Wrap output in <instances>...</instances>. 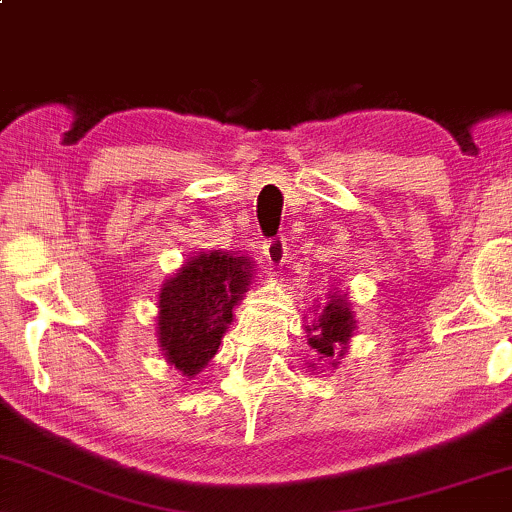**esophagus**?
<instances>
[{
  "label": "esophagus",
  "mask_w": 512,
  "mask_h": 512,
  "mask_svg": "<svg viewBox=\"0 0 512 512\" xmlns=\"http://www.w3.org/2000/svg\"><path fill=\"white\" fill-rule=\"evenodd\" d=\"M263 254H266L270 270L280 268L287 258V239L285 237H273L263 244Z\"/></svg>",
  "instance_id": "34e87169"
}]
</instances>
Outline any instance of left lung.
Listing matches in <instances>:
<instances>
[{
	"label": "left lung",
	"instance_id": "8db88e82",
	"mask_svg": "<svg viewBox=\"0 0 512 512\" xmlns=\"http://www.w3.org/2000/svg\"><path fill=\"white\" fill-rule=\"evenodd\" d=\"M353 323L356 320L351 318V308L346 304L344 296H330V304L323 308V315H320L318 323L308 325L306 330L311 332V349L315 351L318 358H332L339 349H346V342H349Z\"/></svg>",
	"mask_w": 512,
	"mask_h": 512
}]
</instances>
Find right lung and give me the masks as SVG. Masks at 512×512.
I'll list each match as a JSON object with an SVG mask.
<instances>
[{"instance_id":"1","label":"right lung","mask_w":512,"mask_h":512,"mask_svg":"<svg viewBox=\"0 0 512 512\" xmlns=\"http://www.w3.org/2000/svg\"><path fill=\"white\" fill-rule=\"evenodd\" d=\"M251 280L244 256L199 254L170 277L159 294V339L166 361L194 377L216 356L232 323V308Z\"/></svg>"}]
</instances>
